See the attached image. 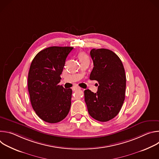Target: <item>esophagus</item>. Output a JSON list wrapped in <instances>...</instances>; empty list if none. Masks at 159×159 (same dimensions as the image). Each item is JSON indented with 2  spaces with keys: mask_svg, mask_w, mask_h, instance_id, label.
<instances>
[{
  "mask_svg": "<svg viewBox=\"0 0 159 159\" xmlns=\"http://www.w3.org/2000/svg\"><path fill=\"white\" fill-rule=\"evenodd\" d=\"M73 90L74 91V90H77V89H80V87H78V86H75V87H73Z\"/></svg>",
  "mask_w": 159,
  "mask_h": 159,
  "instance_id": "1",
  "label": "esophagus"
}]
</instances>
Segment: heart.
I'll list each match as a JSON object with an SVG mask.
<instances>
[{
	"label": "heart",
	"mask_w": 159,
	"mask_h": 159,
	"mask_svg": "<svg viewBox=\"0 0 159 159\" xmlns=\"http://www.w3.org/2000/svg\"><path fill=\"white\" fill-rule=\"evenodd\" d=\"M78 58L80 60V61L84 60H87L89 59V57L87 56V55L86 53H85L84 52H80L78 54Z\"/></svg>",
	"instance_id": "b5f03b06"
}]
</instances>
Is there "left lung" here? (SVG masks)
Returning <instances> with one entry per match:
<instances>
[{
    "mask_svg": "<svg viewBox=\"0 0 159 159\" xmlns=\"http://www.w3.org/2000/svg\"><path fill=\"white\" fill-rule=\"evenodd\" d=\"M94 67L90 79L97 80L98 92L84 90L89 114L94 119L106 122L119 113L125 98L126 75L122 61L111 50L93 49L90 52Z\"/></svg>",
    "mask_w": 159,
    "mask_h": 159,
    "instance_id": "obj_1",
    "label": "left lung"
}]
</instances>
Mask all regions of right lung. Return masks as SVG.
<instances>
[{"label": "right lung", "instance_id": "obj_1", "mask_svg": "<svg viewBox=\"0 0 159 159\" xmlns=\"http://www.w3.org/2000/svg\"><path fill=\"white\" fill-rule=\"evenodd\" d=\"M74 48L51 47L39 52L33 60L28 87L32 107L43 121L63 120L71 106L72 90L58 85L65 60Z\"/></svg>", "mask_w": 159, "mask_h": 159}]
</instances>
